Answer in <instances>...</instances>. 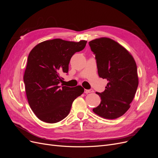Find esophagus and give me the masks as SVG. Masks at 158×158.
Wrapping results in <instances>:
<instances>
[{"instance_id":"obj_1","label":"esophagus","mask_w":158,"mask_h":158,"mask_svg":"<svg viewBox=\"0 0 158 158\" xmlns=\"http://www.w3.org/2000/svg\"><path fill=\"white\" fill-rule=\"evenodd\" d=\"M94 90L92 89H84V93L85 94H88V93H91V92H93Z\"/></svg>"}]
</instances>
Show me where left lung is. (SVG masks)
I'll list each match as a JSON object with an SVG mask.
<instances>
[{
    "instance_id": "left-lung-1",
    "label": "left lung",
    "mask_w": 158,
    "mask_h": 158,
    "mask_svg": "<svg viewBox=\"0 0 158 158\" xmlns=\"http://www.w3.org/2000/svg\"><path fill=\"white\" fill-rule=\"evenodd\" d=\"M89 45L95 55L99 76L108 82L104 92H96L102 101L93 111L107 119L120 117L130 108L136 92V62L126 49L109 38L95 39Z\"/></svg>"
}]
</instances>
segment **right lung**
I'll return each mask as SVG.
<instances>
[{
    "mask_svg": "<svg viewBox=\"0 0 158 158\" xmlns=\"http://www.w3.org/2000/svg\"><path fill=\"white\" fill-rule=\"evenodd\" d=\"M86 41L54 39L37 45L30 52L23 76L30 106L41 121L55 123L67 117L74 100L82 95L81 86L60 85V74L68 73L71 57L84 49Z\"/></svg>",
    "mask_w": 158,
    "mask_h": 158,
    "instance_id": "right-lung-1",
    "label": "right lung"
}]
</instances>
